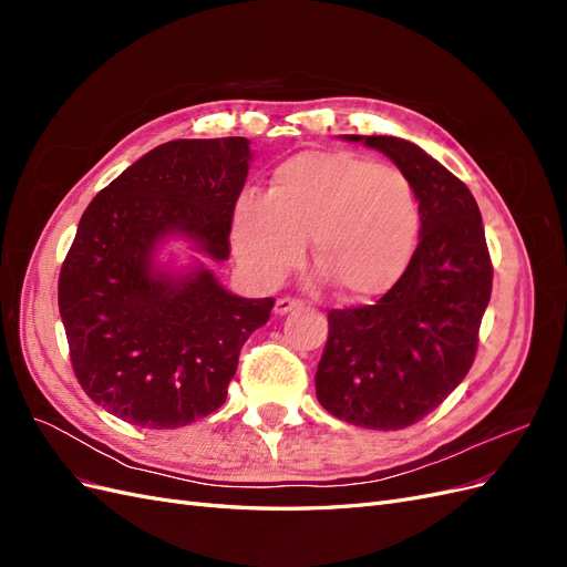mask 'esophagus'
Instances as JSON below:
<instances>
[{
    "instance_id": "34e87169",
    "label": "esophagus",
    "mask_w": 567,
    "mask_h": 567,
    "mask_svg": "<svg viewBox=\"0 0 567 567\" xmlns=\"http://www.w3.org/2000/svg\"><path fill=\"white\" fill-rule=\"evenodd\" d=\"M300 307H302V300H298V298H279L277 305H274V312L288 315L290 310H300Z\"/></svg>"
}]
</instances>
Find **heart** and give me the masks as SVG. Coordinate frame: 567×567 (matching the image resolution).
I'll return each mask as SVG.
<instances>
[{"mask_svg": "<svg viewBox=\"0 0 567 567\" xmlns=\"http://www.w3.org/2000/svg\"><path fill=\"white\" fill-rule=\"evenodd\" d=\"M419 205L398 167L350 151H307L274 167L269 196H241L231 244L262 284L293 269L310 236L312 257L340 296L367 300L398 281L419 238Z\"/></svg>", "mask_w": 567, "mask_h": 567, "instance_id": "heart-1", "label": "heart"}]
</instances>
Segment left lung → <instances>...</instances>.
<instances>
[{
    "instance_id": "left-lung-1",
    "label": "left lung",
    "mask_w": 567,
    "mask_h": 567,
    "mask_svg": "<svg viewBox=\"0 0 567 567\" xmlns=\"http://www.w3.org/2000/svg\"><path fill=\"white\" fill-rule=\"evenodd\" d=\"M402 169L419 200L421 241L375 305L329 312L317 400L340 421L400 431L466 379L492 296L483 217L468 186L416 144L346 134Z\"/></svg>"
}]
</instances>
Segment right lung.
Returning <instances> with one entry per match:
<instances>
[{"label":"right lung","instance_id":"right-lung-1","mask_svg":"<svg viewBox=\"0 0 567 567\" xmlns=\"http://www.w3.org/2000/svg\"><path fill=\"white\" fill-rule=\"evenodd\" d=\"M248 144L244 136L161 144L80 219L59 277L71 364L90 400L132 425L163 431L217 411L244 342L269 319L274 298H238L205 267L173 277L153 262L173 234L227 260Z\"/></svg>","mask_w":567,"mask_h":567}]
</instances>
